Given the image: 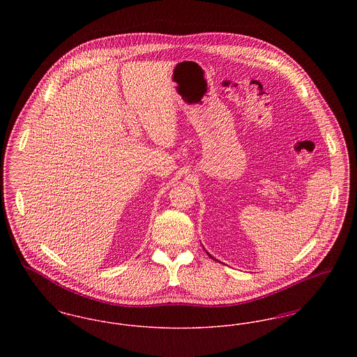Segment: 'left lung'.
Instances as JSON below:
<instances>
[{"label": "left lung", "mask_w": 357, "mask_h": 357, "mask_svg": "<svg viewBox=\"0 0 357 357\" xmlns=\"http://www.w3.org/2000/svg\"><path fill=\"white\" fill-rule=\"evenodd\" d=\"M206 253H207V252H206ZM207 255H208V253H207ZM208 257H211V258H213V259H215V258H214V257H213V255H208Z\"/></svg>", "instance_id": "8db88e82"}]
</instances>
